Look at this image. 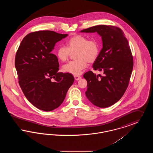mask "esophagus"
<instances>
[{"label": "esophagus", "mask_w": 153, "mask_h": 153, "mask_svg": "<svg viewBox=\"0 0 153 153\" xmlns=\"http://www.w3.org/2000/svg\"><path fill=\"white\" fill-rule=\"evenodd\" d=\"M74 79H75V80H76V81H78V80H79L80 79H81V77L79 76H74Z\"/></svg>", "instance_id": "34e87169"}]
</instances>
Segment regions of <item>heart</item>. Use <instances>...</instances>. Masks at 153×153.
<instances>
[{
  "mask_svg": "<svg viewBox=\"0 0 153 153\" xmlns=\"http://www.w3.org/2000/svg\"><path fill=\"white\" fill-rule=\"evenodd\" d=\"M65 46L58 47L56 56L61 62H65L68 59L71 53L76 52L74 61H71L63 66L64 72L74 76L80 74L82 71L87 66V62L93 63L98 57L100 50V45L96 39H88L85 36L76 35L71 37L67 42Z\"/></svg>",
  "mask_w": 153,
  "mask_h": 153,
  "instance_id": "b5f03b06",
  "label": "heart"
}]
</instances>
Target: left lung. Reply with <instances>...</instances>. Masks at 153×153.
<instances>
[{"label":"left lung","instance_id":"1","mask_svg":"<svg viewBox=\"0 0 153 153\" xmlns=\"http://www.w3.org/2000/svg\"><path fill=\"white\" fill-rule=\"evenodd\" d=\"M97 33L102 48L93 68L104 76L88 71L83 75L87 81L85 95L94 105L106 108L118 102L128 87L133 69V57L127 38L121 29L111 25H97L81 31Z\"/></svg>","mask_w":153,"mask_h":153}]
</instances>
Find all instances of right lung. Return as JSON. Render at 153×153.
I'll list each match as a JSON object with an SVG mask.
<instances>
[{
	"instance_id": "add662e5",
	"label": "right lung",
	"mask_w": 153,
	"mask_h": 153,
	"mask_svg": "<svg viewBox=\"0 0 153 153\" xmlns=\"http://www.w3.org/2000/svg\"><path fill=\"white\" fill-rule=\"evenodd\" d=\"M67 36L49 30L33 32L24 37L16 51L19 84L27 99L41 110L58 108L74 81L72 74L58 72V58L51 53L55 44Z\"/></svg>"
}]
</instances>
